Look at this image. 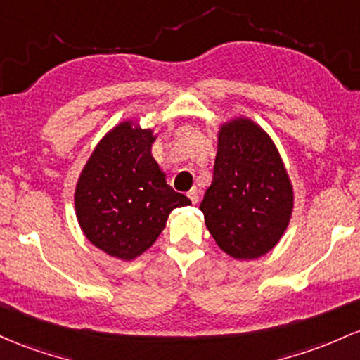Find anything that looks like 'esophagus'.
Instances as JSON below:
<instances>
[{
	"label": "esophagus",
	"mask_w": 360,
	"mask_h": 360,
	"mask_svg": "<svg viewBox=\"0 0 360 360\" xmlns=\"http://www.w3.org/2000/svg\"><path fill=\"white\" fill-rule=\"evenodd\" d=\"M187 195H188V199L192 200V204H197V202H199V191H197L195 187L191 188V191H188Z\"/></svg>",
	"instance_id": "1"
}]
</instances>
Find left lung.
Wrapping results in <instances>:
<instances>
[{"label": "left lung", "mask_w": 360, "mask_h": 360, "mask_svg": "<svg viewBox=\"0 0 360 360\" xmlns=\"http://www.w3.org/2000/svg\"><path fill=\"white\" fill-rule=\"evenodd\" d=\"M292 209V181L269 132L245 115L221 122L212 184L200 202L217 246L234 260H255L281 241Z\"/></svg>", "instance_id": "1"}]
</instances>
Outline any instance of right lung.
<instances>
[{
    "label": "right lung",
    "mask_w": 360,
    "mask_h": 360,
    "mask_svg": "<svg viewBox=\"0 0 360 360\" xmlns=\"http://www.w3.org/2000/svg\"><path fill=\"white\" fill-rule=\"evenodd\" d=\"M155 141L151 127L122 120L98 141L76 181L75 212L83 234L122 262L151 248L173 209L191 205L153 158Z\"/></svg>",
    "instance_id": "add662e5"
}]
</instances>
